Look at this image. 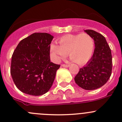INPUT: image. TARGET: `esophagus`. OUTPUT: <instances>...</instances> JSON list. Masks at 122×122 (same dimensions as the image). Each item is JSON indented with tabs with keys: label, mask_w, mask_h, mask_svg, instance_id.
Here are the masks:
<instances>
[{
	"label": "esophagus",
	"mask_w": 122,
	"mask_h": 122,
	"mask_svg": "<svg viewBox=\"0 0 122 122\" xmlns=\"http://www.w3.org/2000/svg\"><path fill=\"white\" fill-rule=\"evenodd\" d=\"M61 66L63 67H66V68H67V67H68L69 66H70V65L69 64H62V65H61Z\"/></svg>",
	"instance_id": "esophagus-1"
}]
</instances>
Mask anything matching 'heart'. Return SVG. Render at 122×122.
<instances>
[{"instance_id":"b5f03b06","label":"heart","mask_w":122,"mask_h":122,"mask_svg":"<svg viewBox=\"0 0 122 122\" xmlns=\"http://www.w3.org/2000/svg\"><path fill=\"white\" fill-rule=\"evenodd\" d=\"M58 43L60 45L56 43L50 45L51 56L56 61L68 54L74 62L83 65L88 62L94 52V39L87 33L64 35L59 39Z\"/></svg>"}]
</instances>
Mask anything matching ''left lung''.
<instances>
[{
  "label": "left lung",
  "mask_w": 122,
  "mask_h": 122,
  "mask_svg": "<svg viewBox=\"0 0 122 122\" xmlns=\"http://www.w3.org/2000/svg\"><path fill=\"white\" fill-rule=\"evenodd\" d=\"M93 38L95 49L92 58L74 78L79 87L87 90L100 88L110 78L112 70L111 50L104 36L92 29L85 30Z\"/></svg>",
  "instance_id": "obj_1"
}]
</instances>
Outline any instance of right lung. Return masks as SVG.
Returning a JSON list of instances; mask_svg holds the SVG:
<instances>
[{
  "label": "right lung",
  "instance_id": "obj_1",
  "mask_svg": "<svg viewBox=\"0 0 122 122\" xmlns=\"http://www.w3.org/2000/svg\"><path fill=\"white\" fill-rule=\"evenodd\" d=\"M54 36L34 33L20 41L12 54L10 74L17 88L32 96L48 92L60 65L50 61V44Z\"/></svg>",
  "mask_w": 122,
  "mask_h": 122
}]
</instances>
